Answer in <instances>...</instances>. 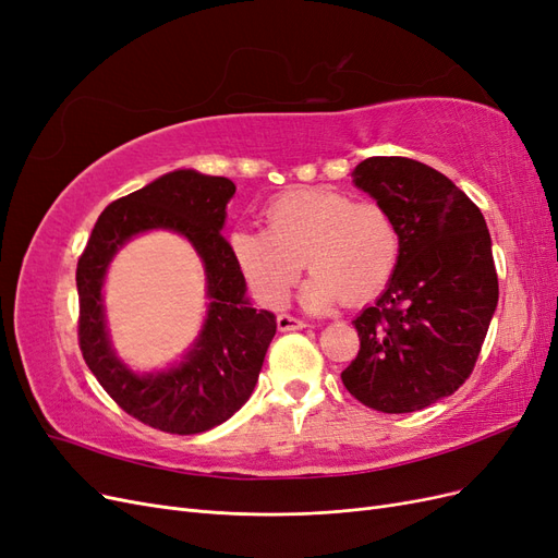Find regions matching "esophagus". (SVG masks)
<instances>
[{"mask_svg":"<svg viewBox=\"0 0 558 558\" xmlns=\"http://www.w3.org/2000/svg\"><path fill=\"white\" fill-rule=\"evenodd\" d=\"M277 326H279V330H283V332L307 328L305 320H302V318H295V316H291V314H279V316H277Z\"/></svg>","mask_w":558,"mask_h":558,"instance_id":"34e87169","label":"esophagus"}]
</instances>
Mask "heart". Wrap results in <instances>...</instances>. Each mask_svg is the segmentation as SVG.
Instances as JSON below:
<instances>
[{
  "instance_id": "heart-1",
  "label": "heart",
  "mask_w": 558,
  "mask_h": 558,
  "mask_svg": "<svg viewBox=\"0 0 558 558\" xmlns=\"http://www.w3.org/2000/svg\"><path fill=\"white\" fill-rule=\"evenodd\" d=\"M263 218V232H234L230 246L253 293L269 307L289 302L302 263L312 272L302 293L312 310L373 298L393 275L400 234L377 199L295 189L269 202Z\"/></svg>"
}]
</instances>
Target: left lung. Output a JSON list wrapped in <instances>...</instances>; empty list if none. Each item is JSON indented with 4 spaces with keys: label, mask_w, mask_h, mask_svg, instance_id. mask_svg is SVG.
<instances>
[{
    "label": "left lung",
    "mask_w": 558,
    "mask_h": 558,
    "mask_svg": "<svg viewBox=\"0 0 558 558\" xmlns=\"http://www.w3.org/2000/svg\"><path fill=\"white\" fill-rule=\"evenodd\" d=\"M351 177L391 211L400 253L386 291L351 320L361 349L342 381L377 412L424 410L477 363L498 305L492 234L475 202L424 162L377 156Z\"/></svg>",
    "instance_id": "left-lung-1"
}]
</instances>
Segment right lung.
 Wrapping results in <instances>:
<instances>
[{"instance_id":"1","label":"right lung","mask_w":558,"mask_h":558,"mask_svg":"<svg viewBox=\"0 0 558 558\" xmlns=\"http://www.w3.org/2000/svg\"><path fill=\"white\" fill-rule=\"evenodd\" d=\"M234 183L195 170H177L134 191L99 214L76 267L78 347L105 391L142 424L174 435L223 424L253 393L277 316L256 312L246 281L223 238ZM172 229L198 251L208 275L210 310L184 361L160 374L137 376L114 356L101 305L104 275L114 251L134 233Z\"/></svg>"}]
</instances>
